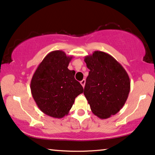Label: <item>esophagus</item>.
<instances>
[{
    "label": "esophagus",
    "instance_id": "1",
    "mask_svg": "<svg viewBox=\"0 0 155 155\" xmlns=\"http://www.w3.org/2000/svg\"><path fill=\"white\" fill-rule=\"evenodd\" d=\"M80 83H81L82 86H83V87H84V86H85V84H86V80L85 79H83V80H82V81H81V82H80Z\"/></svg>",
    "mask_w": 155,
    "mask_h": 155
}]
</instances>
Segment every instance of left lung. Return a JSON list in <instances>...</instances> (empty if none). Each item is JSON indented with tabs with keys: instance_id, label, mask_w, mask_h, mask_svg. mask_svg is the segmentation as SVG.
Instances as JSON below:
<instances>
[{
	"instance_id": "left-lung-1",
	"label": "left lung",
	"mask_w": 155,
	"mask_h": 155,
	"mask_svg": "<svg viewBox=\"0 0 155 155\" xmlns=\"http://www.w3.org/2000/svg\"><path fill=\"white\" fill-rule=\"evenodd\" d=\"M84 61L90 70L84 94L93 113L106 119L123 108L130 90L128 74L123 66L108 53L95 51Z\"/></svg>"
}]
</instances>
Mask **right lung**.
Segmentation results:
<instances>
[{
    "label": "right lung",
    "instance_id": "right-lung-1",
    "mask_svg": "<svg viewBox=\"0 0 155 155\" xmlns=\"http://www.w3.org/2000/svg\"><path fill=\"white\" fill-rule=\"evenodd\" d=\"M72 56L64 51L49 52L33 74L30 82L32 97L38 108L49 116L62 118L69 114L76 96L84 88L68 66Z\"/></svg>",
    "mask_w": 155,
    "mask_h": 155
}]
</instances>
